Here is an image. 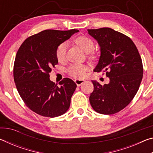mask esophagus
I'll list each match as a JSON object with an SVG mask.
<instances>
[{
	"label": "esophagus",
	"instance_id": "esophagus-1",
	"mask_svg": "<svg viewBox=\"0 0 153 153\" xmlns=\"http://www.w3.org/2000/svg\"><path fill=\"white\" fill-rule=\"evenodd\" d=\"M85 82H86V81H85V80L80 79H77L75 80V82H76V84H77V86H81V85L83 84V83H84Z\"/></svg>",
	"mask_w": 153,
	"mask_h": 153
}]
</instances>
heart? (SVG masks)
I'll list each match as a JSON object with an SVG mask.
<instances>
[{
  "label": "heart",
  "mask_w": 153,
  "mask_h": 153,
  "mask_svg": "<svg viewBox=\"0 0 153 153\" xmlns=\"http://www.w3.org/2000/svg\"><path fill=\"white\" fill-rule=\"evenodd\" d=\"M77 45L81 48L85 53H89L92 52L94 48V43L91 38L88 36H82L77 38L75 40ZM67 43L63 42L59 45L56 49V57L59 62L65 61L66 57ZM90 57L93 58L94 55H91ZM88 70V67L85 65L82 64H74L69 66L68 69V73L70 76L75 77H82L86 75V72Z\"/></svg>",
  "instance_id": "1"
}]
</instances>
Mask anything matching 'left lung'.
I'll return each instance as SVG.
<instances>
[{"instance_id": "left-lung-1", "label": "left lung", "mask_w": 153, "mask_h": 153, "mask_svg": "<svg viewBox=\"0 0 153 153\" xmlns=\"http://www.w3.org/2000/svg\"><path fill=\"white\" fill-rule=\"evenodd\" d=\"M100 47L94 71H103L109 83L92 80L90 102L95 111L111 115L123 109L135 97L143 76V66L135 44L128 36L109 27L88 30Z\"/></svg>"}]
</instances>
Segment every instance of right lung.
Masks as SVG:
<instances>
[{
	"label": "right lung",
	"mask_w": 153,
	"mask_h": 153,
	"mask_svg": "<svg viewBox=\"0 0 153 153\" xmlns=\"http://www.w3.org/2000/svg\"><path fill=\"white\" fill-rule=\"evenodd\" d=\"M78 30H46L25 40L18 50L13 67L15 86L27 107L38 115L55 117L69 109L77 85L64 78L50 80L52 68L58 63L56 49Z\"/></svg>",
	"instance_id": "obj_1"
}]
</instances>
